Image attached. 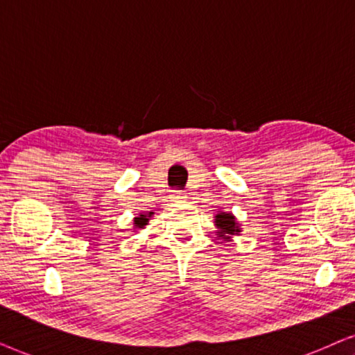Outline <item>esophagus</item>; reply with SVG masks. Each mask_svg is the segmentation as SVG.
Here are the masks:
<instances>
[{
  "label": "esophagus",
  "mask_w": 355,
  "mask_h": 355,
  "mask_svg": "<svg viewBox=\"0 0 355 355\" xmlns=\"http://www.w3.org/2000/svg\"><path fill=\"white\" fill-rule=\"evenodd\" d=\"M187 198H188V196H187L185 191L178 190V191H173V193H172V201H173V202H185Z\"/></svg>",
  "instance_id": "1"
}]
</instances>
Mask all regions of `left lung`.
Here are the masks:
<instances>
[{"instance_id": "left-lung-1", "label": "left lung", "mask_w": 355, "mask_h": 355, "mask_svg": "<svg viewBox=\"0 0 355 355\" xmlns=\"http://www.w3.org/2000/svg\"><path fill=\"white\" fill-rule=\"evenodd\" d=\"M214 224L219 230H217V235L222 239H229L230 235H239L242 230H240V225L237 224V219L232 212H217Z\"/></svg>"}]
</instances>
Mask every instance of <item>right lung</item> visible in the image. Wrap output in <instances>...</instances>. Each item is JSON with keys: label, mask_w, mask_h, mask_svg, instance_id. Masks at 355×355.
<instances>
[{"label": "right lung", "mask_w": 355, "mask_h": 355, "mask_svg": "<svg viewBox=\"0 0 355 355\" xmlns=\"http://www.w3.org/2000/svg\"><path fill=\"white\" fill-rule=\"evenodd\" d=\"M153 214L154 212H148V214H139L138 217H135V229H144V225H148L149 217Z\"/></svg>", "instance_id": "right-lung-1"}]
</instances>
